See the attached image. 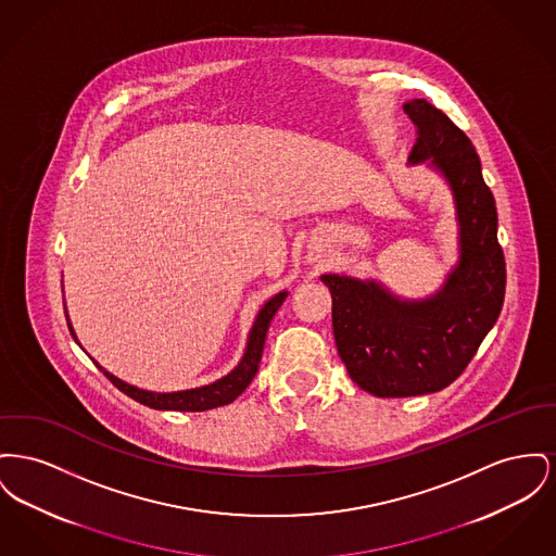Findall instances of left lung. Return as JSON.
<instances>
[{"mask_svg": "<svg viewBox=\"0 0 556 556\" xmlns=\"http://www.w3.org/2000/svg\"><path fill=\"white\" fill-rule=\"evenodd\" d=\"M403 111L418 134L409 164L428 162L452 187L459 261L443 288L425 300H401L376 281L321 275L331 292L338 355L353 382L376 396L450 387L497 321L506 290L495 199L472 142L425 99L405 102Z\"/></svg>", "mask_w": 556, "mask_h": 556, "instance_id": "left-lung-1", "label": "left lung"}]
</instances>
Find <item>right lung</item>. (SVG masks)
Masks as SVG:
<instances>
[{
  "instance_id": "obj_1",
  "label": "right lung",
  "mask_w": 556,
  "mask_h": 556,
  "mask_svg": "<svg viewBox=\"0 0 556 556\" xmlns=\"http://www.w3.org/2000/svg\"><path fill=\"white\" fill-rule=\"evenodd\" d=\"M288 292H281V294L273 295L258 313L252 331H250V338H248V346H245V353H243V359L239 361V365L227 374L225 378L207 384V387H201V389H191V391H178V392H151L142 391V389H136L128 382L119 380L117 376L109 374L104 367H100L104 371V376L113 382V387H117L124 394H128L134 401L147 405V407H153V409H174V412H205V409H214V407H220V405H229L232 403L241 392L245 391L250 387V382L254 380L256 371H258V365L262 359V349H264V340H266V331L270 326V319L275 317L277 308L283 304ZM66 326L71 336L75 338L77 342V336L71 327V321L66 317ZM79 344V342H77Z\"/></svg>"
}]
</instances>
